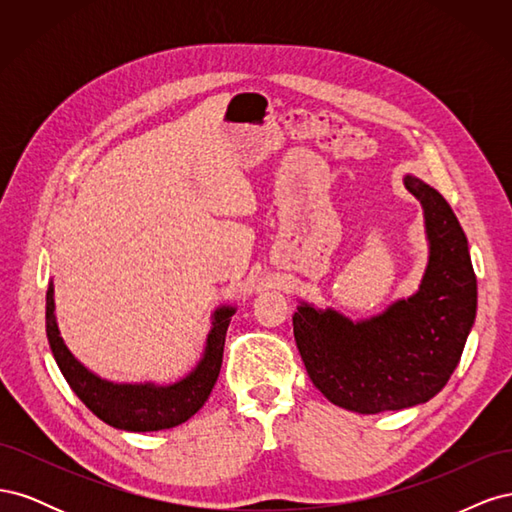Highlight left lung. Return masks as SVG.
<instances>
[{"label":"left lung","mask_w":512,"mask_h":512,"mask_svg":"<svg viewBox=\"0 0 512 512\" xmlns=\"http://www.w3.org/2000/svg\"><path fill=\"white\" fill-rule=\"evenodd\" d=\"M404 185L423 209L427 265L418 288L356 320L309 301H299L292 314L316 389L359 414L404 410L436 397L476 320V275L457 215L429 183L406 173Z\"/></svg>","instance_id":"left-lung-1"}]
</instances>
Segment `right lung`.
I'll return each mask as SVG.
<instances>
[{"mask_svg": "<svg viewBox=\"0 0 512 512\" xmlns=\"http://www.w3.org/2000/svg\"><path fill=\"white\" fill-rule=\"evenodd\" d=\"M237 305H218L211 312V329L196 365L175 382H115L106 380L83 365L66 346L55 314L53 280L46 290V337L53 359L64 374L74 395L94 412L100 421L123 431H160L177 427L205 406L220 376L224 342L230 318Z\"/></svg>", "mask_w": 512, "mask_h": 512, "instance_id": "right-lung-1", "label": "right lung"}]
</instances>
